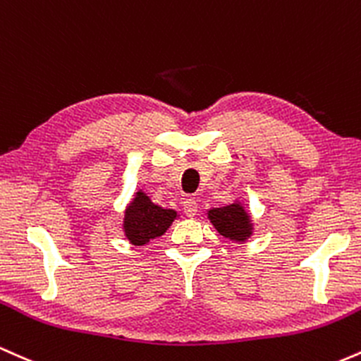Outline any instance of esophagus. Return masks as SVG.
<instances>
[{"instance_id":"1","label":"esophagus","mask_w":361,"mask_h":361,"mask_svg":"<svg viewBox=\"0 0 361 361\" xmlns=\"http://www.w3.org/2000/svg\"><path fill=\"white\" fill-rule=\"evenodd\" d=\"M182 206H184V213L188 214V216H194V214L197 213V201L194 200V197H185V200L182 201Z\"/></svg>"}]
</instances>
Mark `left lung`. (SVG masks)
Segmentation results:
<instances>
[{"label": "left lung", "instance_id": "left-lung-1", "mask_svg": "<svg viewBox=\"0 0 361 361\" xmlns=\"http://www.w3.org/2000/svg\"><path fill=\"white\" fill-rule=\"evenodd\" d=\"M208 218L218 233L235 242H245L252 235V224L240 202H232L208 212Z\"/></svg>", "mask_w": 361, "mask_h": 361}]
</instances>
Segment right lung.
Here are the masks:
<instances>
[{
	"label": "right lung",
	"instance_id": "obj_1",
	"mask_svg": "<svg viewBox=\"0 0 361 361\" xmlns=\"http://www.w3.org/2000/svg\"><path fill=\"white\" fill-rule=\"evenodd\" d=\"M176 218L177 212L153 204L147 194L137 191L124 213V233L133 245H145L167 232Z\"/></svg>",
	"mask_w": 361,
	"mask_h": 361
}]
</instances>
